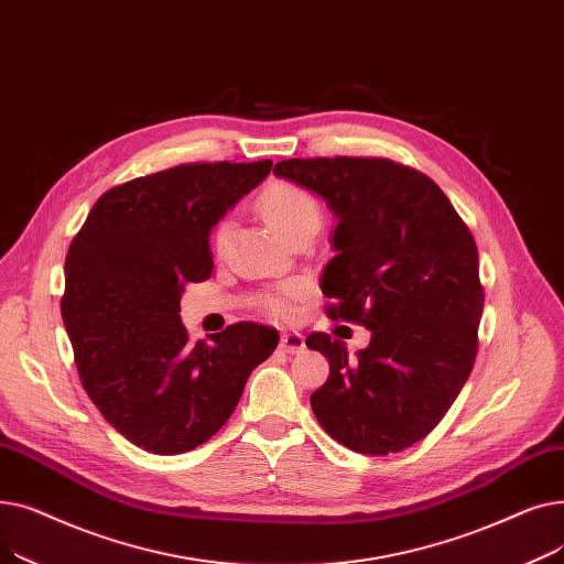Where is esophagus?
I'll return each mask as SVG.
<instances>
[{"label": "esophagus", "instance_id": "obj_1", "mask_svg": "<svg viewBox=\"0 0 564 564\" xmlns=\"http://www.w3.org/2000/svg\"><path fill=\"white\" fill-rule=\"evenodd\" d=\"M280 346L286 354H301L305 348V337L301 333H282Z\"/></svg>", "mask_w": 564, "mask_h": 564}]
</instances>
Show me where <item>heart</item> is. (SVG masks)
<instances>
[{"label":"heart","mask_w":564,"mask_h":564,"mask_svg":"<svg viewBox=\"0 0 564 564\" xmlns=\"http://www.w3.org/2000/svg\"><path fill=\"white\" fill-rule=\"evenodd\" d=\"M257 204H259L261 216L278 231H282L286 238H293L305 231L316 234L321 225H324V204H321V199L301 183L275 178L263 187ZM227 240H229V223L220 220L216 229H213V250L223 252L227 248ZM293 296H299V289L286 286L273 293V296L265 301V305L275 316H289Z\"/></svg>","instance_id":"obj_1"}]
</instances>
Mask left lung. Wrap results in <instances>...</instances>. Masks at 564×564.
I'll use <instances>...</instances> for the list:
<instances>
[{"mask_svg":"<svg viewBox=\"0 0 564 564\" xmlns=\"http://www.w3.org/2000/svg\"><path fill=\"white\" fill-rule=\"evenodd\" d=\"M275 174L337 213L321 291L330 318L371 330L358 358L326 333L307 335L330 365L312 411L354 452L411 447L445 417L475 365L485 310L475 238L432 178L388 158H291Z\"/></svg>","mask_w":564,"mask_h":564,"instance_id":"1","label":"left lung"}]
</instances>
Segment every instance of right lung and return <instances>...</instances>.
Segmentation results:
<instances>
[{
    "label": "right lung",
    "mask_w": 564,
    "mask_h": 564,
    "mask_svg": "<svg viewBox=\"0 0 564 564\" xmlns=\"http://www.w3.org/2000/svg\"><path fill=\"white\" fill-rule=\"evenodd\" d=\"M273 167L185 163L102 193L66 254L64 326L87 394L121 436L181 454L220 432L278 330L240 321L210 341L181 324L185 284L213 271L210 227Z\"/></svg>",
    "instance_id": "add662e5"
}]
</instances>
